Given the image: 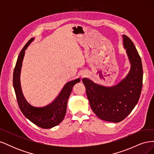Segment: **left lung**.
I'll use <instances>...</instances> for the list:
<instances>
[{"mask_svg":"<svg viewBox=\"0 0 154 154\" xmlns=\"http://www.w3.org/2000/svg\"><path fill=\"white\" fill-rule=\"evenodd\" d=\"M123 45L130 63L127 75L117 84L106 87L84 78L87 96L92 110L100 119L106 122H122L131 112L140 97L143 85L141 59L134 43L122 35Z\"/></svg>","mask_w":154,"mask_h":154,"instance_id":"obj_1","label":"left lung"}]
</instances>
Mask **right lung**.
Returning a JSON list of instances; mask_svg holds the SVG:
<instances>
[{
    "label": "right lung",
    "instance_id": "obj_1",
    "mask_svg": "<svg viewBox=\"0 0 154 154\" xmlns=\"http://www.w3.org/2000/svg\"><path fill=\"white\" fill-rule=\"evenodd\" d=\"M35 40L31 38L18 55L14 69L13 76V88L15 92L18 106L26 118L32 123L42 128H51L61 123L66 114L67 101L72 92V87L80 82V78L70 81L64 85L58 96L51 103L45 106L36 107L30 105L23 94L20 85V72L22 63L24 57L25 51Z\"/></svg>",
    "mask_w": 154,
    "mask_h": 154
}]
</instances>
